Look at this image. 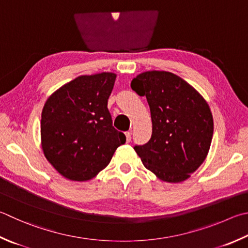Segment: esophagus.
I'll list each match as a JSON object with an SVG mask.
<instances>
[{
    "label": "esophagus",
    "instance_id": "esophagus-1",
    "mask_svg": "<svg viewBox=\"0 0 248 248\" xmlns=\"http://www.w3.org/2000/svg\"><path fill=\"white\" fill-rule=\"evenodd\" d=\"M125 138H127V142L131 141V132H125Z\"/></svg>",
    "mask_w": 248,
    "mask_h": 248
}]
</instances>
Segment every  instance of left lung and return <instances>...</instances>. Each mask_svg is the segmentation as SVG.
Segmentation results:
<instances>
[{
	"label": "left lung",
	"mask_w": 248,
	"mask_h": 248,
	"mask_svg": "<svg viewBox=\"0 0 248 248\" xmlns=\"http://www.w3.org/2000/svg\"><path fill=\"white\" fill-rule=\"evenodd\" d=\"M131 88L146 97L153 124L150 141L134 151L144 167L161 181H186L208 155L214 133L208 103L169 71H144L132 80Z\"/></svg>",
	"instance_id": "1"
}]
</instances>
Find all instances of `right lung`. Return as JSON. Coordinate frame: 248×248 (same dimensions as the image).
I'll list each match as a JSON object with an SVG mask.
<instances>
[{
    "mask_svg": "<svg viewBox=\"0 0 248 248\" xmlns=\"http://www.w3.org/2000/svg\"><path fill=\"white\" fill-rule=\"evenodd\" d=\"M117 75H83L47 97L41 115L44 156L71 181H88L107 167L125 142L112 127L107 102Z\"/></svg>",
    "mask_w": 248,
    "mask_h": 248,
    "instance_id": "1",
    "label": "right lung"
}]
</instances>
